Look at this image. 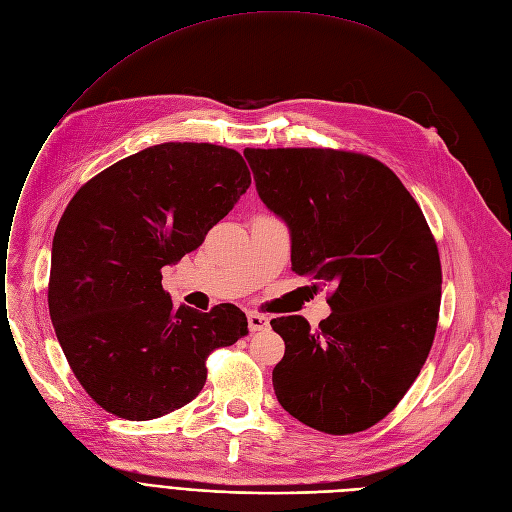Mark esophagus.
<instances>
[{"mask_svg":"<svg viewBox=\"0 0 512 512\" xmlns=\"http://www.w3.org/2000/svg\"><path fill=\"white\" fill-rule=\"evenodd\" d=\"M268 324H270L268 318L262 316V313H256V311H250V313H248V330H250V332L266 330Z\"/></svg>","mask_w":512,"mask_h":512,"instance_id":"34e87169","label":"esophagus"}]
</instances>
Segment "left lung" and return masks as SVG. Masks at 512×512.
Wrapping results in <instances>:
<instances>
[{"instance_id": "8db88e82", "label": "left lung", "mask_w": 512, "mask_h": 512, "mask_svg": "<svg viewBox=\"0 0 512 512\" xmlns=\"http://www.w3.org/2000/svg\"><path fill=\"white\" fill-rule=\"evenodd\" d=\"M260 201L285 221L291 270L332 313L316 330L272 320L285 357L279 404L303 424L350 435L385 418L418 377L437 332L441 260L412 194L373 157L334 149H244Z\"/></svg>"}]
</instances>
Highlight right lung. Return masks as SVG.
Here are the masks:
<instances>
[{"label": "right lung", "instance_id": "right-lung-1", "mask_svg": "<svg viewBox=\"0 0 512 512\" xmlns=\"http://www.w3.org/2000/svg\"><path fill=\"white\" fill-rule=\"evenodd\" d=\"M252 178L211 143H162L112 164L75 192L53 238L49 311L77 381L127 420L199 396L205 361L248 334L246 313L176 307L162 268L199 248Z\"/></svg>", "mask_w": 512, "mask_h": 512}]
</instances>
